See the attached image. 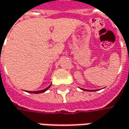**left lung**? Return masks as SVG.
<instances>
[{"instance_id":"obj_1","label":"left lung","mask_w":129,"mask_h":129,"mask_svg":"<svg viewBox=\"0 0 129 129\" xmlns=\"http://www.w3.org/2000/svg\"><path fill=\"white\" fill-rule=\"evenodd\" d=\"M83 90H84V91H94V90H87V89H83Z\"/></svg>"}]
</instances>
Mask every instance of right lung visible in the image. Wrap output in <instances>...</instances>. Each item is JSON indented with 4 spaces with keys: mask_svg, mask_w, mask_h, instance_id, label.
Wrapping results in <instances>:
<instances>
[{
    "mask_svg": "<svg viewBox=\"0 0 129 129\" xmlns=\"http://www.w3.org/2000/svg\"><path fill=\"white\" fill-rule=\"evenodd\" d=\"M50 86H51V84L47 87V88H44V89H43V90H40V91H27V92H29V93H33V94H40V93H43V92H45L46 91H47L49 88H50Z\"/></svg>",
    "mask_w": 129,
    "mask_h": 129,
    "instance_id": "right-lung-1",
    "label": "right lung"
}]
</instances>
